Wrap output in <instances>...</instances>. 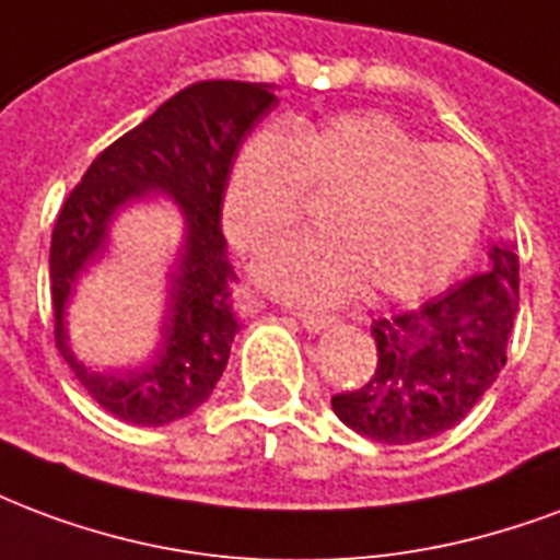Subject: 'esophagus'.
<instances>
[{"label":"esophagus","mask_w":560,"mask_h":560,"mask_svg":"<svg viewBox=\"0 0 560 560\" xmlns=\"http://www.w3.org/2000/svg\"><path fill=\"white\" fill-rule=\"evenodd\" d=\"M302 326L308 329V332H323V329H329L335 323V317H326V314H314V312H302L300 314Z\"/></svg>","instance_id":"obj_1"}]
</instances>
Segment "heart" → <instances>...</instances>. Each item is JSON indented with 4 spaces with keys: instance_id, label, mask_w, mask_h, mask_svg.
Segmentation results:
<instances>
[{
    "instance_id": "obj_1",
    "label": "heart",
    "mask_w": 560,
    "mask_h": 560,
    "mask_svg": "<svg viewBox=\"0 0 560 560\" xmlns=\"http://www.w3.org/2000/svg\"><path fill=\"white\" fill-rule=\"evenodd\" d=\"M305 196L332 198L329 237L296 240L258 264L264 288L296 302L416 300L469 258L487 213V175L471 151L428 144L385 112H341L264 130L228 180L234 246L260 255L300 231Z\"/></svg>"
}]
</instances>
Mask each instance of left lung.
<instances>
[{
  "mask_svg": "<svg viewBox=\"0 0 560 560\" xmlns=\"http://www.w3.org/2000/svg\"><path fill=\"white\" fill-rule=\"evenodd\" d=\"M516 305L520 258L511 243H499L483 272L412 312L371 323L376 371L362 388L332 397L335 416L383 445L457 428L508 362Z\"/></svg>",
  "mask_w": 560,
  "mask_h": 560,
  "instance_id": "left-lung-1",
  "label": "left lung"
}]
</instances>
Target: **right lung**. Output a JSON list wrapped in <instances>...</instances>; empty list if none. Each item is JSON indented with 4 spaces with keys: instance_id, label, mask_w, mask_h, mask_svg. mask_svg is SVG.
I'll use <instances>...</instances> for the list:
<instances>
[{
    "instance_id": "right-lung-1",
    "label": "right lung",
    "mask_w": 560,
    "mask_h": 560,
    "mask_svg": "<svg viewBox=\"0 0 560 560\" xmlns=\"http://www.w3.org/2000/svg\"><path fill=\"white\" fill-rule=\"evenodd\" d=\"M276 103L264 82L207 80L177 91L89 165L59 210L49 246L56 347L85 392L127 424L160 428L189 416L225 371L240 317L231 300L237 276L222 234V201L240 144ZM151 191L168 195L185 213L161 343L139 369L101 375L69 350L67 302L81 272L105 254L114 213Z\"/></svg>"
}]
</instances>
